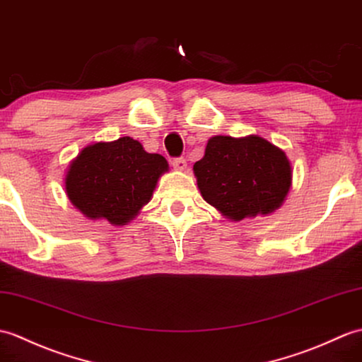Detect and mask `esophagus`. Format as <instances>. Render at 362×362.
Returning <instances> with one entry per match:
<instances>
[{
	"instance_id": "1",
	"label": "esophagus",
	"mask_w": 362,
	"mask_h": 362,
	"mask_svg": "<svg viewBox=\"0 0 362 362\" xmlns=\"http://www.w3.org/2000/svg\"><path fill=\"white\" fill-rule=\"evenodd\" d=\"M173 168L175 171H185L187 170V160H185L183 157H179V158H174V160L171 162Z\"/></svg>"
}]
</instances>
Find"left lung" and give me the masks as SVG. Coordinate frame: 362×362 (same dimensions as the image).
<instances>
[{
	"label": "left lung",
	"mask_w": 362,
	"mask_h": 362,
	"mask_svg": "<svg viewBox=\"0 0 362 362\" xmlns=\"http://www.w3.org/2000/svg\"><path fill=\"white\" fill-rule=\"evenodd\" d=\"M192 171L202 197L233 222L274 213L293 180L288 157L259 136L211 137Z\"/></svg>",
	"instance_id": "8db88e82"
}]
</instances>
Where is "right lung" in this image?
<instances>
[{"label":"right lung","mask_w":362,"mask_h":362,"mask_svg":"<svg viewBox=\"0 0 362 362\" xmlns=\"http://www.w3.org/2000/svg\"><path fill=\"white\" fill-rule=\"evenodd\" d=\"M168 170L163 156L146 153L132 137L97 141L67 166L64 192L88 219L123 226L140 214Z\"/></svg>","instance_id":"right-lung-1"}]
</instances>
